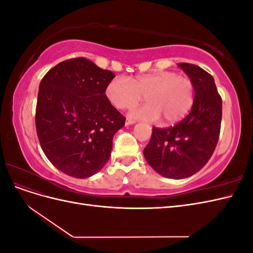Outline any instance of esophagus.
<instances>
[{
	"instance_id": "1",
	"label": "esophagus",
	"mask_w": 253,
	"mask_h": 253,
	"mask_svg": "<svg viewBox=\"0 0 253 253\" xmlns=\"http://www.w3.org/2000/svg\"><path fill=\"white\" fill-rule=\"evenodd\" d=\"M133 124H135V121H134V120L126 119V126H129V125H133Z\"/></svg>"
}]
</instances>
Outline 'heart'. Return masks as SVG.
<instances>
[{
    "instance_id": "1",
    "label": "heart",
    "mask_w": 253,
    "mask_h": 253,
    "mask_svg": "<svg viewBox=\"0 0 253 253\" xmlns=\"http://www.w3.org/2000/svg\"><path fill=\"white\" fill-rule=\"evenodd\" d=\"M105 96L118 110H129L142 96L147 104L134 110L129 117L147 121L163 119L171 126L187 116L195 101V85L188 76L163 71L136 76L131 79L116 77L105 87Z\"/></svg>"
}]
</instances>
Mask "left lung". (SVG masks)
<instances>
[{"label":"left lung","instance_id":"obj_1","mask_svg":"<svg viewBox=\"0 0 253 253\" xmlns=\"http://www.w3.org/2000/svg\"><path fill=\"white\" fill-rule=\"evenodd\" d=\"M178 66L194 82V104L188 116L174 126L153 127L143 150L153 169L174 179L189 177L208 163L218 141L221 122V98L212 76L194 64Z\"/></svg>","mask_w":253,"mask_h":253}]
</instances>
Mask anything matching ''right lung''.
<instances>
[{
	"instance_id": "right-lung-1",
	"label": "right lung",
	"mask_w": 253,
	"mask_h": 253,
	"mask_svg": "<svg viewBox=\"0 0 253 253\" xmlns=\"http://www.w3.org/2000/svg\"><path fill=\"white\" fill-rule=\"evenodd\" d=\"M114 77L81 57L60 62L40 83L38 138L49 162L66 175L89 177L110 159L113 137L126 122L104 94Z\"/></svg>"
}]
</instances>
